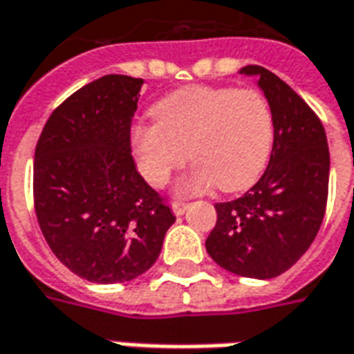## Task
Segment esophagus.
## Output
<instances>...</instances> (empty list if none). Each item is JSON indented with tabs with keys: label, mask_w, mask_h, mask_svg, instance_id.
<instances>
[{
	"label": "esophagus",
	"mask_w": 354,
	"mask_h": 354,
	"mask_svg": "<svg viewBox=\"0 0 354 354\" xmlns=\"http://www.w3.org/2000/svg\"><path fill=\"white\" fill-rule=\"evenodd\" d=\"M187 207H189V204H185V202H173L171 204V209L175 215H183L187 212Z\"/></svg>",
	"instance_id": "esophagus-1"
}]
</instances>
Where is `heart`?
<instances>
[{
	"mask_svg": "<svg viewBox=\"0 0 354 354\" xmlns=\"http://www.w3.org/2000/svg\"><path fill=\"white\" fill-rule=\"evenodd\" d=\"M150 114L154 124L137 125L131 145L139 171L154 187H165L189 156L196 164L179 183L181 194L215 185L221 192H240L267 165L272 112L255 89L183 87L156 102Z\"/></svg>",
	"mask_w": 354,
	"mask_h": 354,
	"instance_id": "1",
	"label": "heart"
}]
</instances>
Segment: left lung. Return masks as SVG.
<instances>
[{"label":"left lung","instance_id":"obj_1","mask_svg":"<svg viewBox=\"0 0 354 354\" xmlns=\"http://www.w3.org/2000/svg\"><path fill=\"white\" fill-rule=\"evenodd\" d=\"M240 72L259 77L274 142L261 179L244 196L215 204L217 223L205 250L234 274L274 278L297 263L322 225L330 150L320 118L290 85L257 64Z\"/></svg>","mask_w":354,"mask_h":354}]
</instances>
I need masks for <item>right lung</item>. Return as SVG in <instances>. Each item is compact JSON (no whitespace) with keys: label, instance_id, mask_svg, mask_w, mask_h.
<instances>
[{"label":"right lung","instance_id":"add662e5","mask_svg":"<svg viewBox=\"0 0 354 354\" xmlns=\"http://www.w3.org/2000/svg\"><path fill=\"white\" fill-rule=\"evenodd\" d=\"M141 85V77L120 74L84 85L53 110L36 145L39 229L57 259L95 284L147 272L175 223L131 156Z\"/></svg>","mask_w":354,"mask_h":354}]
</instances>
